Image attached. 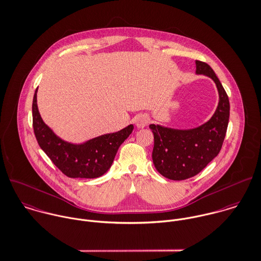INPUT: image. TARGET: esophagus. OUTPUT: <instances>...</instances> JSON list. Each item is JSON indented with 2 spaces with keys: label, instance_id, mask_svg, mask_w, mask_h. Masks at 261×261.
Returning a JSON list of instances; mask_svg holds the SVG:
<instances>
[{
  "label": "esophagus",
  "instance_id": "esophagus-1",
  "mask_svg": "<svg viewBox=\"0 0 261 261\" xmlns=\"http://www.w3.org/2000/svg\"><path fill=\"white\" fill-rule=\"evenodd\" d=\"M150 119H149V116L146 115V114H141L139 116H137L135 118V124L138 128H143L145 127L146 125H148Z\"/></svg>",
  "mask_w": 261,
  "mask_h": 261
}]
</instances>
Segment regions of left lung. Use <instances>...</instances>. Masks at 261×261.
Segmentation results:
<instances>
[{"instance_id":"left-lung-1","label":"left lung","mask_w":261,"mask_h":261,"mask_svg":"<svg viewBox=\"0 0 261 261\" xmlns=\"http://www.w3.org/2000/svg\"><path fill=\"white\" fill-rule=\"evenodd\" d=\"M196 73L211 77L219 90V106L211 120L190 130L149 125L154 137V167L171 180H186L200 173L221 151L229 124V97L216 73L201 61H196Z\"/></svg>"}]
</instances>
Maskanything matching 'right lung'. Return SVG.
Wrapping results in <instances>:
<instances>
[{
	"label": "right lung",
	"instance_id": "right-lung-1",
	"mask_svg": "<svg viewBox=\"0 0 261 261\" xmlns=\"http://www.w3.org/2000/svg\"><path fill=\"white\" fill-rule=\"evenodd\" d=\"M32 101V126L40 148L54 165L69 178H97L112 166L120 145L133 131V125L111 134L90 139L83 144H72L59 138L42 121L36 103Z\"/></svg>",
	"mask_w": 261,
	"mask_h": 261
}]
</instances>
